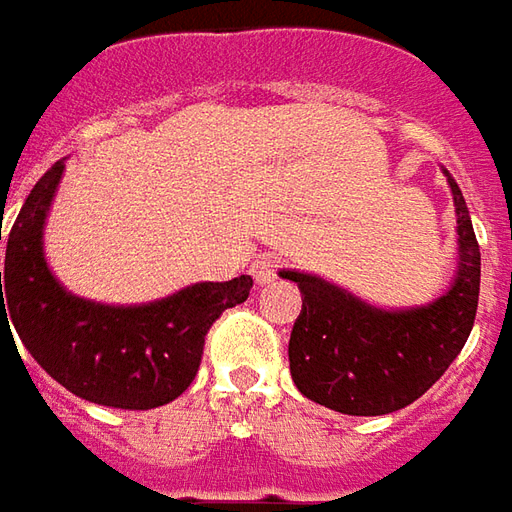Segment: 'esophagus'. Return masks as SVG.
Instances as JSON below:
<instances>
[{
	"label": "esophagus",
	"instance_id": "1",
	"mask_svg": "<svg viewBox=\"0 0 512 512\" xmlns=\"http://www.w3.org/2000/svg\"><path fill=\"white\" fill-rule=\"evenodd\" d=\"M278 267H281V262L275 259V256H259L256 262L250 264V273H253V278H256V284H270V281H275V273H278Z\"/></svg>",
	"mask_w": 512,
	"mask_h": 512
}]
</instances>
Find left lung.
I'll list each match as a JSON object with an SVG mask.
<instances>
[{
  "label": "left lung",
  "mask_w": 512,
  "mask_h": 512,
  "mask_svg": "<svg viewBox=\"0 0 512 512\" xmlns=\"http://www.w3.org/2000/svg\"><path fill=\"white\" fill-rule=\"evenodd\" d=\"M458 217V267L424 306L380 308L314 273L281 270L303 295L289 339L297 391L347 416H383L419 400L469 339L480 297V245L458 181L444 170Z\"/></svg>",
  "instance_id": "obj_1"
}]
</instances>
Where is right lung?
<instances>
[{
    "instance_id": "1",
    "label": "right lung",
    "mask_w": 512,
    "mask_h": 512,
    "mask_svg": "<svg viewBox=\"0 0 512 512\" xmlns=\"http://www.w3.org/2000/svg\"><path fill=\"white\" fill-rule=\"evenodd\" d=\"M63 173L65 159L43 173L10 228L2 336H13V325L32 358L82 400L123 411L168 405L195 378L212 322L248 300L253 278L190 284L137 306L68 292L43 250V228Z\"/></svg>"
}]
</instances>
